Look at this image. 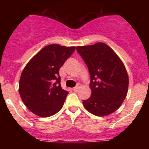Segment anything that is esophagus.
Returning <instances> with one entry per match:
<instances>
[{
    "mask_svg": "<svg viewBox=\"0 0 149 149\" xmlns=\"http://www.w3.org/2000/svg\"><path fill=\"white\" fill-rule=\"evenodd\" d=\"M81 84H77V86H75V87H74V89H73V90L74 91V92H77V91L79 90V89H80V88H81Z\"/></svg>",
    "mask_w": 149,
    "mask_h": 149,
    "instance_id": "34e87169",
    "label": "esophagus"
}]
</instances>
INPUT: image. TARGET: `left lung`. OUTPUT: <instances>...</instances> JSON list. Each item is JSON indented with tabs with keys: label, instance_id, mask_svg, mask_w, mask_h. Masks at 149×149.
Listing matches in <instances>:
<instances>
[{
	"label": "left lung",
	"instance_id": "8db88e82",
	"mask_svg": "<svg viewBox=\"0 0 149 149\" xmlns=\"http://www.w3.org/2000/svg\"><path fill=\"white\" fill-rule=\"evenodd\" d=\"M90 74L91 96L84 107L98 116L110 115L119 108L128 89V75L123 63L108 45L102 42L77 46Z\"/></svg>",
	"mask_w": 149,
	"mask_h": 149
}]
</instances>
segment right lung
<instances>
[{
    "instance_id": "add662e5",
    "label": "right lung",
    "mask_w": 149,
    "mask_h": 149,
    "mask_svg": "<svg viewBox=\"0 0 149 149\" xmlns=\"http://www.w3.org/2000/svg\"><path fill=\"white\" fill-rule=\"evenodd\" d=\"M74 50L75 47L49 45L24 68L19 94L25 106L38 116H51L63 107L68 92L62 89L59 70Z\"/></svg>"
}]
</instances>
